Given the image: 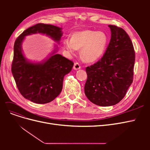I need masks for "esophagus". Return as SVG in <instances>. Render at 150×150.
<instances>
[{
    "instance_id": "1",
    "label": "esophagus",
    "mask_w": 150,
    "mask_h": 150,
    "mask_svg": "<svg viewBox=\"0 0 150 150\" xmlns=\"http://www.w3.org/2000/svg\"><path fill=\"white\" fill-rule=\"evenodd\" d=\"M73 69H74V70H78V69H81V66H80L79 63H78V62L74 63V66H73Z\"/></svg>"
}]
</instances>
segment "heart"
<instances>
[{
    "label": "heart",
    "mask_w": 150,
    "mask_h": 150,
    "mask_svg": "<svg viewBox=\"0 0 150 150\" xmlns=\"http://www.w3.org/2000/svg\"><path fill=\"white\" fill-rule=\"evenodd\" d=\"M109 42L108 35L101 31L84 30L75 32L71 39L62 42L63 48L69 55H74L80 49V57L84 62L93 63L103 56Z\"/></svg>",
    "instance_id": "1"
}]
</instances>
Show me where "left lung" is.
<instances>
[{
  "label": "left lung",
  "mask_w": 150,
  "mask_h": 150,
  "mask_svg": "<svg viewBox=\"0 0 150 150\" xmlns=\"http://www.w3.org/2000/svg\"><path fill=\"white\" fill-rule=\"evenodd\" d=\"M111 40L100 60L86 68L88 79L84 93L89 100L100 106L115 105L125 97L133 79L135 52L125 30L109 25Z\"/></svg>",
  "instance_id": "obj_1"
}]
</instances>
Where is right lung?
I'll return each instance as SVG.
<instances>
[{
    "label": "right lung",
    "instance_id": "1",
    "mask_svg": "<svg viewBox=\"0 0 150 150\" xmlns=\"http://www.w3.org/2000/svg\"><path fill=\"white\" fill-rule=\"evenodd\" d=\"M38 33L46 34L58 44L63 34L62 28L41 23L27 29L15 41L11 71L17 87L24 98L34 103L46 104L61 93L64 77L69 73L74 63L56 54V45L44 61L33 62L27 59L22 53V42L25 36Z\"/></svg>",
    "mask_w": 150,
    "mask_h": 150
}]
</instances>
